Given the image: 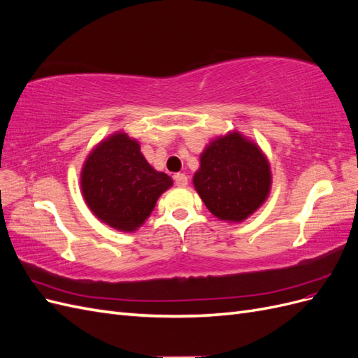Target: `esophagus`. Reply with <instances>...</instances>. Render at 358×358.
Instances as JSON below:
<instances>
[{
  "instance_id": "34e87169",
  "label": "esophagus",
  "mask_w": 358,
  "mask_h": 358,
  "mask_svg": "<svg viewBox=\"0 0 358 358\" xmlns=\"http://www.w3.org/2000/svg\"><path fill=\"white\" fill-rule=\"evenodd\" d=\"M175 183L178 187H187L188 185V176L185 175V173H176Z\"/></svg>"
}]
</instances>
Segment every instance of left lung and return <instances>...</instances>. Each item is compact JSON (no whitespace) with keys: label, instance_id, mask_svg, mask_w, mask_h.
Returning <instances> with one entry per match:
<instances>
[{"label":"left lung","instance_id":"obj_1","mask_svg":"<svg viewBox=\"0 0 358 358\" xmlns=\"http://www.w3.org/2000/svg\"><path fill=\"white\" fill-rule=\"evenodd\" d=\"M270 167L252 142L231 133L212 142L194 175L203 203L216 218L241 222L264 203L270 189Z\"/></svg>","mask_w":358,"mask_h":358}]
</instances>
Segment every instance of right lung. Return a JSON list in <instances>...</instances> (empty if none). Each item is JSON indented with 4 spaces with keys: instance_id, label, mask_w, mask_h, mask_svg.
Masks as SVG:
<instances>
[{
    "instance_id": "obj_1",
    "label": "right lung",
    "mask_w": 358,
    "mask_h": 358,
    "mask_svg": "<svg viewBox=\"0 0 358 358\" xmlns=\"http://www.w3.org/2000/svg\"><path fill=\"white\" fill-rule=\"evenodd\" d=\"M80 183L85 201L96 218L116 230L134 231L173 182L148 164L134 138L117 133L92 150Z\"/></svg>"
}]
</instances>
